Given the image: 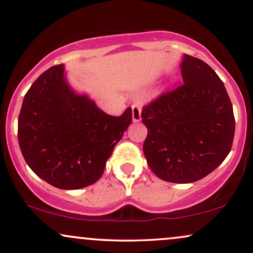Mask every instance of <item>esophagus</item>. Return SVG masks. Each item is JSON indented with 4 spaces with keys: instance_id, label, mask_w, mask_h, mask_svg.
<instances>
[{
    "instance_id": "1",
    "label": "esophagus",
    "mask_w": 253,
    "mask_h": 253,
    "mask_svg": "<svg viewBox=\"0 0 253 253\" xmlns=\"http://www.w3.org/2000/svg\"><path fill=\"white\" fill-rule=\"evenodd\" d=\"M132 120L133 123H139L141 120V107L139 104L132 106Z\"/></svg>"
}]
</instances>
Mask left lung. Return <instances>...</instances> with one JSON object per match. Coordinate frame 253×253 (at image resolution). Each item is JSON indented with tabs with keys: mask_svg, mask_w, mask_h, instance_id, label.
I'll return each mask as SVG.
<instances>
[{
	"mask_svg": "<svg viewBox=\"0 0 253 253\" xmlns=\"http://www.w3.org/2000/svg\"><path fill=\"white\" fill-rule=\"evenodd\" d=\"M179 66L182 85L144 107L143 150L157 177L191 183L225 161L236 121L225 85L208 64L183 54Z\"/></svg>",
	"mask_w": 253,
	"mask_h": 253,
	"instance_id": "obj_1",
	"label": "left lung"
}]
</instances>
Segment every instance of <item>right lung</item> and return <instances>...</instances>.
<instances>
[{
  "label": "right lung",
  "instance_id": "1",
  "mask_svg": "<svg viewBox=\"0 0 253 253\" xmlns=\"http://www.w3.org/2000/svg\"><path fill=\"white\" fill-rule=\"evenodd\" d=\"M130 123V108L112 117L78 94L60 64L40 75L25 95L17 139L36 175L59 189H81L100 179Z\"/></svg>",
  "mask_w": 253,
  "mask_h": 253
}]
</instances>
